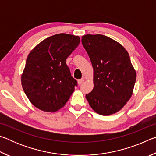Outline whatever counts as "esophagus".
Here are the masks:
<instances>
[{
  "label": "esophagus",
  "instance_id": "34e87169",
  "mask_svg": "<svg viewBox=\"0 0 156 156\" xmlns=\"http://www.w3.org/2000/svg\"><path fill=\"white\" fill-rule=\"evenodd\" d=\"M84 81V78H81V79H79V80H78V83L79 84H81L82 83H83V82Z\"/></svg>",
  "mask_w": 156,
  "mask_h": 156
}]
</instances>
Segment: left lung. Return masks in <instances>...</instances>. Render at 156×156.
Returning <instances> with one entry per match:
<instances>
[{"instance_id":"left-lung-1","label":"left lung","mask_w":156,"mask_h":156,"mask_svg":"<svg viewBox=\"0 0 156 156\" xmlns=\"http://www.w3.org/2000/svg\"><path fill=\"white\" fill-rule=\"evenodd\" d=\"M82 44L94 69V89L86 94L96 113L109 115L118 112L130 99L136 72L128 52L122 45L101 34H87Z\"/></svg>"}]
</instances>
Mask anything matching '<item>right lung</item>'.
<instances>
[{"label":"right lung","instance_id":"obj_1","mask_svg":"<svg viewBox=\"0 0 156 156\" xmlns=\"http://www.w3.org/2000/svg\"><path fill=\"white\" fill-rule=\"evenodd\" d=\"M80 42L78 36L56 34L41 42L29 54L21 83L36 108L54 112L69 99L77 81L71 76L66 59Z\"/></svg>","mask_w":156,"mask_h":156}]
</instances>
